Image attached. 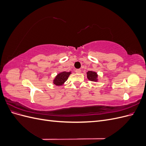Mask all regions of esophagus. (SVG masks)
<instances>
[{"label":"esophagus","instance_id":"34e87169","mask_svg":"<svg viewBox=\"0 0 146 146\" xmlns=\"http://www.w3.org/2000/svg\"><path fill=\"white\" fill-rule=\"evenodd\" d=\"M76 72L77 73V74L80 73V72H81V70H80V69H77L76 70Z\"/></svg>","mask_w":146,"mask_h":146}]
</instances>
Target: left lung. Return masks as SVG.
<instances>
[{"mask_svg":"<svg viewBox=\"0 0 146 146\" xmlns=\"http://www.w3.org/2000/svg\"><path fill=\"white\" fill-rule=\"evenodd\" d=\"M87 78L89 80L92 82H97L98 81V75L94 71H92V70H89L87 73Z\"/></svg>","mask_w":146,"mask_h":146,"instance_id":"1","label":"left lung"}]
</instances>
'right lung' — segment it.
<instances>
[{
  "label": "right lung",
  "mask_w": 146,
  "mask_h": 146,
  "mask_svg": "<svg viewBox=\"0 0 146 146\" xmlns=\"http://www.w3.org/2000/svg\"><path fill=\"white\" fill-rule=\"evenodd\" d=\"M71 72H61L57 74V76L54 78L53 83L56 86H62L64 82L68 80Z\"/></svg>",
  "instance_id": "right-lung-1"
}]
</instances>
